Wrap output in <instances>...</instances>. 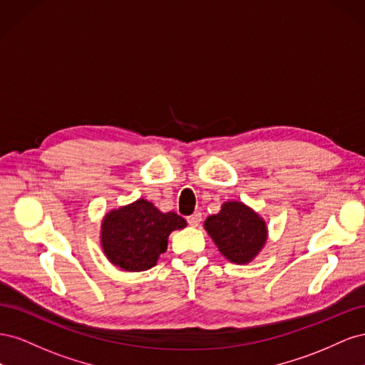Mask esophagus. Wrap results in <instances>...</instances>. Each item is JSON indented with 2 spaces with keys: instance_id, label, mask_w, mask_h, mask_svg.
Returning <instances> with one entry per match:
<instances>
[{
  "instance_id": "1",
  "label": "esophagus",
  "mask_w": 365,
  "mask_h": 365,
  "mask_svg": "<svg viewBox=\"0 0 365 365\" xmlns=\"http://www.w3.org/2000/svg\"><path fill=\"white\" fill-rule=\"evenodd\" d=\"M201 220H202V213L201 212H195L192 216L187 217V222H189V225H192V227L200 225Z\"/></svg>"
}]
</instances>
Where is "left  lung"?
I'll use <instances>...</instances> for the list:
<instances>
[{"label": "left lung", "mask_w": 365, "mask_h": 365, "mask_svg": "<svg viewBox=\"0 0 365 365\" xmlns=\"http://www.w3.org/2000/svg\"><path fill=\"white\" fill-rule=\"evenodd\" d=\"M204 228L220 254L236 264L252 262L268 240L264 219L240 201L224 202L217 215L205 219Z\"/></svg>", "instance_id": "8db88e82"}]
</instances>
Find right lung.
I'll return each instance as SVG.
<instances>
[{
  "label": "right lung",
  "mask_w": 365,
  "mask_h": 365,
  "mask_svg": "<svg viewBox=\"0 0 365 365\" xmlns=\"http://www.w3.org/2000/svg\"><path fill=\"white\" fill-rule=\"evenodd\" d=\"M187 227L173 212L163 213L140 200L108 212L101 225V245L106 259L121 271L140 272L155 267L168 250L169 235Z\"/></svg>",
  "instance_id": "1"
}]
</instances>
